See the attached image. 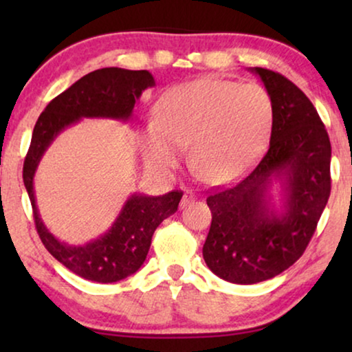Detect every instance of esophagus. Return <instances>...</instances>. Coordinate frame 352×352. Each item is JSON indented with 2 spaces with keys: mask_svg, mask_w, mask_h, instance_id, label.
Segmentation results:
<instances>
[{
  "mask_svg": "<svg viewBox=\"0 0 352 352\" xmlns=\"http://www.w3.org/2000/svg\"><path fill=\"white\" fill-rule=\"evenodd\" d=\"M195 200V195L192 194L190 190H184L182 192V199H181V206L182 208H184V206H187V205H190L192 201Z\"/></svg>",
  "mask_w": 352,
  "mask_h": 352,
  "instance_id": "obj_1",
  "label": "esophagus"
}]
</instances>
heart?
Masks as SVG:
<instances>
[{"mask_svg": "<svg viewBox=\"0 0 352 352\" xmlns=\"http://www.w3.org/2000/svg\"><path fill=\"white\" fill-rule=\"evenodd\" d=\"M157 120L142 131L148 166L175 171L190 146L197 171L211 182L234 179L256 162L272 123L271 98L256 83L201 78L163 94Z\"/></svg>", "mask_w": 352, "mask_h": 352, "instance_id": "1", "label": "heart"}]
</instances>
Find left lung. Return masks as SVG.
Masks as SVG:
<instances>
[{"label": "left lung", "instance_id": "left-lung-1", "mask_svg": "<svg viewBox=\"0 0 352 352\" xmlns=\"http://www.w3.org/2000/svg\"><path fill=\"white\" fill-rule=\"evenodd\" d=\"M272 104L267 151L247 177L206 199L211 226L206 266L232 283L252 285L295 264L309 243L330 197L329 134L314 105L277 72L252 67ZM281 186V208L270 190Z\"/></svg>", "mask_w": 352, "mask_h": 352}]
</instances>
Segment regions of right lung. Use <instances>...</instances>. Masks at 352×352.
Returning <instances> with one entry per match:
<instances>
[{
    "label": "right lung",
    "instance_id": "1",
    "mask_svg": "<svg viewBox=\"0 0 352 352\" xmlns=\"http://www.w3.org/2000/svg\"><path fill=\"white\" fill-rule=\"evenodd\" d=\"M152 86L155 80L147 70L118 67L94 70L52 99L33 128L30 148L23 162V184L32 201L38 235L57 261L86 280L113 283L136 272L146 261L155 229L163 219L176 213L182 192L173 190L158 197L133 194L107 232L85 245H70L56 239L43 223L33 177L47 147L65 128L81 118L126 122L142 91Z\"/></svg>",
    "mask_w": 352,
    "mask_h": 352
}]
</instances>
